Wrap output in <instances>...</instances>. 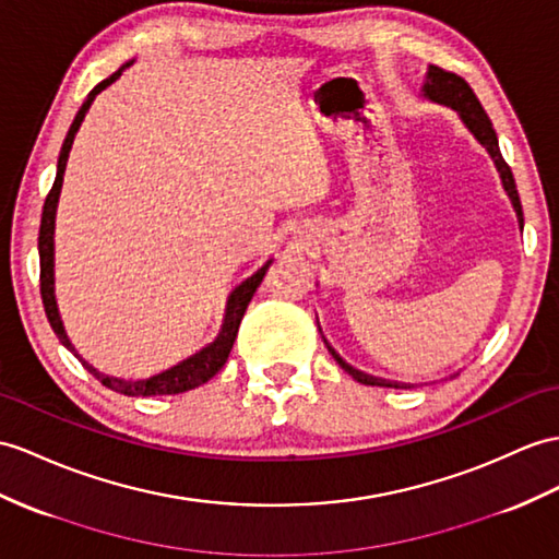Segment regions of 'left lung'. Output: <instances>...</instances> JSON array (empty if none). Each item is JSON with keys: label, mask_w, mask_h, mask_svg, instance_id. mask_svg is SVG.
Here are the masks:
<instances>
[{"label": "left lung", "mask_w": 559, "mask_h": 559, "mask_svg": "<svg viewBox=\"0 0 559 559\" xmlns=\"http://www.w3.org/2000/svg\"><path fill=\"white\" fill-rule=\"evenodd\" d=\"M425 97L433 99V102H441V104H448L453 106L460 111L462 120L467 122V128L476 134V140H479L488 152H491L496 166H498V173L502 177V185H506V192L510 194L512 203H514V211H516V217H520V225L524 227V213H522V201H520V192H516V185H514V175L510 170V166L506 163V158H502L500 148H498V138H496V130H493V122L491 118L486 116V111L481 108L479 99H476L474 90L467 85V80L453 73V71H445V68L441 66H429V73H427V83H425ZM338 362H342V358H336ZM344 365V362H342ZM346 370L358 379V382L362 384H370V386H389L384 382H377V379L372 377H365L360 372H353L348 365H344Z\"/></svg>", "instance_id": "left-lung-1"}]
</instances>
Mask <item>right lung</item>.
<instances>
[{"label": "right lung", "mask_w": 559, "mask_h": 559, "mask_svg": "<svg viewBox=\"0 0 559 559\" xmlns=\"http://www.w3.org/2000/svg\"><path fill=\"white\" fill-rule=\"evenodd\" d=\"M130 63L120 66L118 71L111 75L102 80V83L94 87L90 94L85 104L80 106V111L73 120L71 130H68L66 140H63V146H61V154H59V170H57V180H53L49 194L45 199V209H43V223H39V239H37V247H39V294H43V304H45V312H47V320L51 324V330L57 332L59 342L68 348L73 350L75 348L71 346V342H68V336L63 332V324H61V318H59V310H57V298H53V217H57V203H59V194H61V182H63V170H66V160H68V152H71L73 146V140H75V132L80 128V122H83L85 114L90 104L94 102V97L97 94L114 83V80L120 78V73L126 71ZM270 263L263 265L261 270L255 272L253 277H249L247 282H241L239 287L233 292V296H229L227 301V316H225V324H223V332L221 336L215 338V342L211 346H206L203 350H199L197 356L182 360L180 365L170 367V370L160 372L156 377H148V379H140V382H122V379H114V377H104L99 374L94 367H90L85 360L83 362L87 370L99 379V382L111 389V391H118V393H126V396H168V393H185L189 389H197L201 384H206L211 377L217 374V370L227 362V356L229 350H233V344L237 338V332H239V324H241V318L243 312H247V306L253 298L255 289L261 287V282L265 277ZM78 356V353H75Z\"/></svg>", "instance_id": "1"}]
</instances>
